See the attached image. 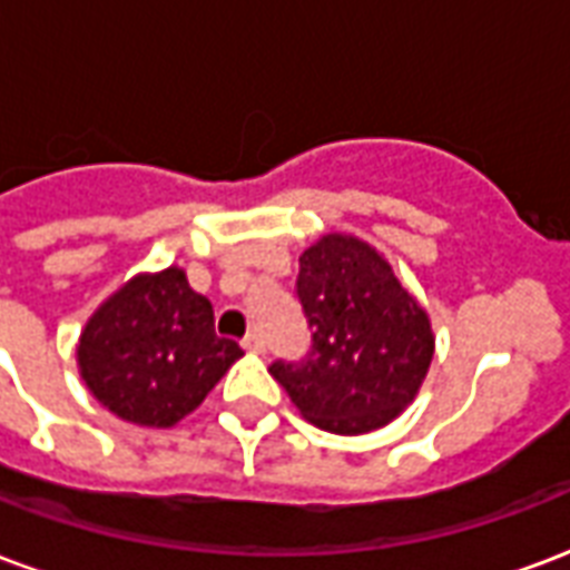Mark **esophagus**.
Segmentation results:
<instances>
[{
    "mask_svg": "<svg viewBox=\"0 0 570 570\" xmlns=\"http://www.w3.org/2000/svg\"><path fill=\"white\" fill-rule=\"evenodd\" d=\"M244 350H250V353H263L265 350V341H263V335H259V332H250V335H244Z\"/></svg>",
    "mask_w": 570,
    "mask_h": 570,
    "instance_id": "obj_1",
    "label": "esophagus"
}]
</instances>
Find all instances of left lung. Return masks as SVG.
Returning a JSON list of instances; mask_svg holds the SVG:
<instances>
[{
  "instance_id": "obj_1",
  "label": "left lung",
  "mask_w": 570,
  "mask_h": 570,
  "mask_svg": "<svg viewBox=\"0 0 570 570\" xmlns=\"http://www.w3.org/2000/svg\"><path fill=\"white\" fill-rule=\"evenodd\" d=\"M296 296L311 328L305 360L272 362L298 414L335 435H365L414 402L435 356L423 305L371 244L323 235L298 256Z\"/></svg>"
}]
</instances>
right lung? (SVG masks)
I'll list each match as a JSON object with an SVG mask.
<instances>
[{"mask_svg":"<svg viewBox=\"0 0 570 570\" xmlns=\"http://www.w3.org/2000/svg\"><path fill=\"white\" fill-rule=\"evenodd\" d=\"M238 356L242 347L217 335L214 307L178 265L120 286L78 341L87 390L114 416L147 429L193 414Z\"/></svg>","mask_w":570,"mask_h":570,"instance_id":"obj_1","label":"right lung"}]
</instances>
